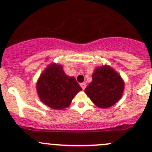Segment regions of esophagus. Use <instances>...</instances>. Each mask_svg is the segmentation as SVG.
I'll return each mask as SVG.
<instances>
[{"label":"esophagus","instance_id":"obj_1","mask_svg":"<svg viewBox=\"0 0 152 152\" xmlns=\"http://www.w3.org/2000/svg\"><path fill=\"white\" fill-rule=\"evenodd\" d=\"M80 86H81V87L82 88V90H85V89L86 88V86H87V85H86L85 82H83V83L80 84Z\"/></svg>","mask_w":152,"mask_h":152}]
</instances>
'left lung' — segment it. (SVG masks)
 I'll return each instance as SVG.
<instances>
[{
	"instance_id": "1",
	"label": "left lung",
	"mask_w": 152,
	"mask_h": 152,
	"mask_svg": "<svg viewBox=\"0 0 152 152\" xmlns=\"http://www.w3.org/2000/svg\"><path fill=\"white\" fill-rule=\"evenodd\" d=\"M92 78L85 92L95 105L105 109L120 100L124 90V81L113 67L107 65L96 67Z\"/></svg>"
}]
</instances>
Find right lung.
<instances>
[{"mask_svg":"<svg viewBox=\"0 0 152 152\" xmlns=\"http://www.w3.org/2000/svg\"><path fill=\"white\" fill-rule=\"evenodd\" d=\"M36 88L41 102L55 110L68 107L74 96L82 90L76 79L65 74L62 65L54 62L43 70Z\"/></svg>","mask_w":152,"mask_h":152,"instance_id":"add662e5","label":"right lung"}]
</instances>
